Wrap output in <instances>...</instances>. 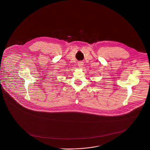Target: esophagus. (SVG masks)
<instances>
[{
  "mask_svg": "<svg viewBox=\"0 0 150 150\" xmlns=\"http://www.w3.org/2000/svg\"><path fill=\"white\" fill-rule=\"evenodd\" d=\"M77 65H78L79 67L82 68L83 67V62L82 61H80V62H78V64Z\"/></svg>",
  "mask_w": 150,
  "mask_h": 150,
  "instance_id": "1",
  "label": "esophagus"
}]
</instances>
